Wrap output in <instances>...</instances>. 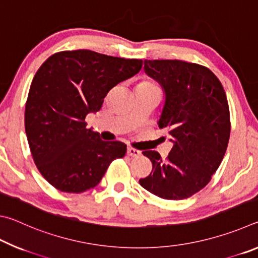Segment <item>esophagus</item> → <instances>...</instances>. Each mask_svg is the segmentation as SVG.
Returning a JSON list of instances; mask_svg holds the SVG:
<instances>
[{"mask_svg":"<svg viewBox=\"0 0 258 258\" xmlns=\"http://www.w3.org/2000/svg\"><path fill=\"white\" fill-rule=\"evenodd\" d=\"M127 155L131 157H139L141 155V151H139L137 149H134V148H127Z\"/></svg>","mask_w":258,"mask_h":258,"instance_id":"esophagus-1","label":"esophagus"}]
</instances>
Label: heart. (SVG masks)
I'll list each match as a JSON object with an SVG mask.
<instances>
[{
    "label": "heart",
    "instance_id": "obj_1",
    "mask_svg": "<svg viewBox=\"0 0 258 258\" xmlns=\"http://www.w3.org/2000/svg\"><path fill=\"white\" fill-rule=\"evenodd\" d=\"M140 84H143V85H152L150 82H142V83H140Z\"/></svg>",
    "mask_w": 258,
    "mask_h": 258
}]
</instances>
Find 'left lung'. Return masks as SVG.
Segmentation results:
<instances>
[{
  "label": "left lung",
  "instance_id": "left-lung-1",
  "mask_svg": "<svg viewBox=\"0 0 258 258\" xmlns=\"http://www.w3.org/2000/svg\"><path fill=\"white\" fill-rule=\"evenodd\" d=\"M145 72L165 91L158 126L167 128L173 148L166 159L157 151H143L152 171L139 182L159 198H189L208 184L228 148L225 91L214 73L198 63L145 60Z\"/></svg>",
  "mask_w": 258,
  "mask_h": 258
}]
</instances>
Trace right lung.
I'll use <instances>...</instances> for the list:
<instances>
[{"mask_svg": "<svg viewBox=\"0 0 258 258\" xmlns=\"http://www.w3.org/2000/svg\"><path fill=\"white\" fill-rule=\"evenodd\" d=\"M142 60L90 50L62 51L35 74L25 108V130L35 165L55 189L81 194L99 184L126 145L102 141L85 117L102 107L109 91L134 76Z\"/></svg>", "mask_w": 258, "mask_h": 258, "instance_id": "1", "label": "right lung"}]
</instances>
